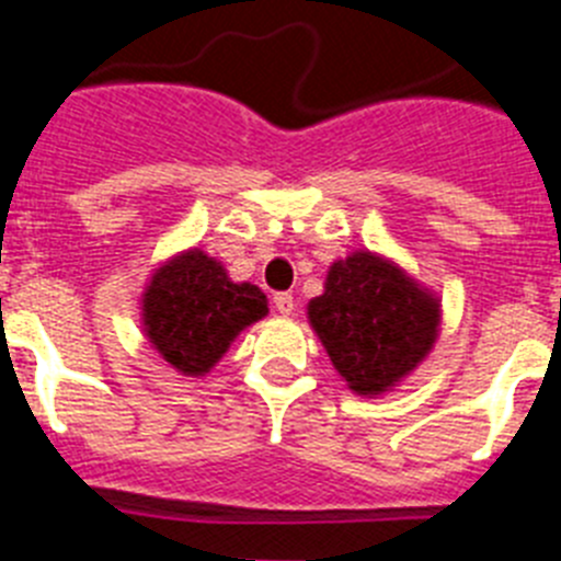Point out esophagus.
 Here are the masks:
<instances>
[{
	"instance_id": "esophagus-1",
	"label": "esophagus",
	"mask_w": 561,
	"mask_h": 561,
	"mask_svg": "<svg viewBox=\"0 0 561 561\" xmlns=\"http://www.w3.org/2000/svg\"><path fill=\"white\" fill-rule=\"evenodd\" d=\"M272 304H275L277 314H284V317L295 314V297H291L289 291H277V295L272 297Z\"/></svg>"
}]
</instances>
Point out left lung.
<instances>
[{
  "instance_id": "8db88e82",
  "label": "left lung",
  "mask_w": 561,
  "mask_h": 561,
  "mask_svg": "<svg viewBox=\"0 0 561 561\" xmlns=\"http://www.w3.org/2000/svg\"><path fill=\"white\" fill-rule=\"evenodd\" d=\"M309 320L348 388L376 396L404 379L438 336V300L370 252L336 261Z\"/></svg>"
}]
</instances>
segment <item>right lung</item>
I'll list each match as a JSON object with an SVG mask.
<instances>
[{"label": "right lung", "instance_id": "right-lung-1", "mask_svg": "<svg viewBox=\"0 0 561 561\" xmlns=\"http://www.w3.org/2000/svg\"><path fill=\"white\" fill-rule=\"evenodd\" d=\"M266 311L264 291L232 284L225 266L199 250L160 266L142 295L148 340L187 376L207 374L230 342Z\"/></svg>", "mask_w": 561, "mask_h": 561}]
</instances>
